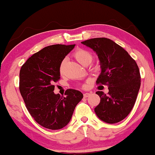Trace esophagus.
<instances>
[{"label":"esophagus","mask_w":155,"mask_h":155,"mask_svg":"<svg viewBox=\"0 0 155 155\" xmlns=\"http://www.w3.org/2000/svg\"><path fill=\"white\" fill-rule=\"evenodd\" d=\"M89 96H90V93H88V92L85 93V94H83V97H84V98H87L89 97Z\"/></svg>","instance_id":"obj_1"}]
</instances>
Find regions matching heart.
<instances>
[{
    "mask_svg": "<svg viewBox=\"0 0 155 155\" xmlns=\"http://www.w3.org/2000/svg\"><path fill=\"white\" fill-rule=\"evenodd\" d=\"M74 56L77 61L78 63L83 65H88L90 63L92 59V56L90 51L87 50H85L84 49H78L76 50L74 53ZM65 59L63 60L61 62L60 67H59V71L61 73L63 72V68H64L65 63Z\"/></svg>",
    "mask_w": 155,
    "mask_h": 155,
    "instance_id": "heart-1",
    "label": "heart"
}]
</instances>
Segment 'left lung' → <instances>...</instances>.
Instances as JSON below:
<instances>
[{
  "label": "left lung",
  "mask_w": 155,
  "mask_h": 155,
  "mask_svg": "<svg viewBox=\"0 0 155 155\" xmlns=\"http://www.w3.org/2000/svg\"><path fill=\"white\" fill-rule=\"evenodd\" d=\"M97 54L101 72L97 84L106 85L108 94L98 91L101 98L94 112L100 120L116 124L124 119L136 101L141 77L137 63L127 51L106 38H95L81 42Z\"/></svg>",
  "instance_id": "obj_1"
}]
</instances>
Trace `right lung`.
<instances>
[{"label":"right lung","mask_w":155,"mask_h":155,"mask_svg":"<svg viewBox=\"0 0 155 155\" xmlns=\"http://www.w3.org/2000/svg\"><path fill=\"white\" fill-rule=\"evenodd\" d=\"M74 46L45 47L29 57L20 70L19 90L27 109L45 128L58 130L67 126L83 97L80 91L73 89L65 91L66 97L54 92V83L61 78V63Z\"/></svg>","instance_id":"1"}]
</instances>
